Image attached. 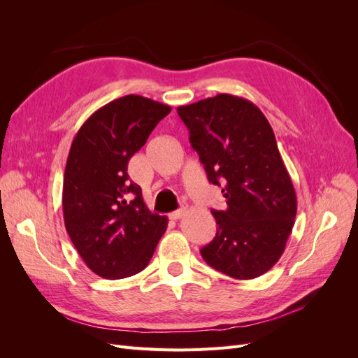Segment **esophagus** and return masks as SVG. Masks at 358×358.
<instances>
[{"label":"esophagus","mask_w":358,"mask_h":358,"mask_svg":"<svg viewBox=\"0 0 358 358\" xmlns=\"http://www.w3.org/2000/svg\"><path fill=\"white\" fill-rule=\"evenodd\" d=\"M185 209H179V210H175V212H171L170 215H169V218L170 220H173V221H176V220H180V218H183V215H185Z\"/></svg>","instance_id":"34e87169"}]
</instances>
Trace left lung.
Masks as SVG:
<instances>
[{
    "instance_id": "left-lung-1",
    "label": "left lung",
    "mask_w": 358,
    "mask_h": 358,
    "mask_svg": "<svg viewBox=\"0 0 358 358\" xmlns=\"http://www.w3.org/2000/svg\"><path fill=\"white\" fill-rule=\"evenodd\" d=\"M178 113L213 185L224 183L227 208L212 210L213 241L200 249L206 263L234 279H254L284 254L297 212L296 191L273 129L249 100L218 94Z\"/></svg>"
}]
</instances>
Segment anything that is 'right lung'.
Wrapping results in <instances>:
<instances>
[{
	"label": "right lung",
	"mask_w": 358,
	"mask_h": 358,
	"mask_svg": "<svg viewBox=\"0 0 358 358\" xmlns=\"http://www.w3.org/2000/svg\"><path fill=\"white\" fill-rule=\"evenodd\" d=\"M170 112L167 104L125 95L94 112L73 140L64 173V224L85 264L101 278L142 272L167 229V216L146 208L127 170Z\"/></svg>",
	"instance_id": "1"
}]
</instances>
